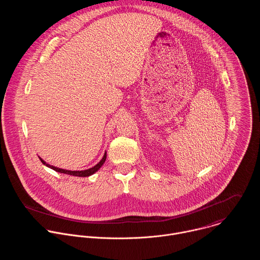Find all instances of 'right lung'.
I'll list each match as a JSON object with an SVG mask.
<instances>
[{"mask_svg": "<svg viewBox=\"0 0 260 260\" xmlns=\"http://www.w3.org/2000/svg\"><path fill=\"white\" fill-rule=\"evenodd\" d=\"M106 157H107V153H105V154H104V156H103L102 160H101L98 165H95L93 168H90V169H88V170H84V171H68V170L58 169V168H56V167H53V166H50V165L46 164V162H45L41 157H39V158H40L41 162H42L44 166H46V167H48V168H50V169L54 170L55 172L63 173V174H68V175H71V176H76V177H88V176H90V175L94 174L96 171H99V169L104 165V162H105V160H106Z\"/></svg>", "mask_w": 260, "mask_h": 260, "instance_id": "obj_1", "label": "right lung"}]
</instances>
